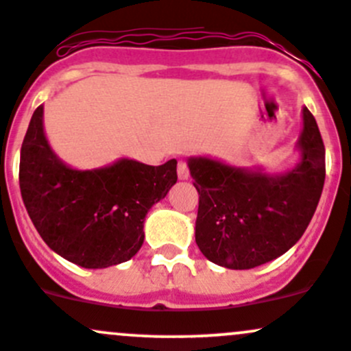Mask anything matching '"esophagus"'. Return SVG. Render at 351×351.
Returning a JSON list of instances; mask_svg holds the SVG:
<instances>
[{
	"mask_svg": "<svg viewBox=\"0 0 351 351\" xmlns=\"http://www.w3.org/2000/svg\"><path fill=\"white\" fill-rule=\"evenodd\" d=\"M178 178L180 180H186L190 176V169H189V162L185 159H180L178 161Z\"/></svg>",
	"mask_w": 351,
	"mask_h": 351,
	"instance_id": "esophagus-1",
	"label": "esophagus"
}]
</instances>
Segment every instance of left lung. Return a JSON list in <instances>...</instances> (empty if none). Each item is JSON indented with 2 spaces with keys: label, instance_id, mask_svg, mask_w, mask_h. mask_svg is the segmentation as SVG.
Segmentation results:
<instances>
[{
  "label": "left lung",
  "instance_id": "8db88e82",
  "mask_svg": "<svg viewBox=\"0 0 351 351\" xmlns=\"http://www.w3.org/2000/svg\"><path fill=\"white\" fill-rule=\"evenodd\" d=\"M302 159L278 176L251 173L207 158L189 161L198 192L195 241L207 260L250 270L289 251L309 226L326 176L316 119L304 108Z\"/></svg>",
  "mask_w": 351,
  "mask_h": 351
}]
</instances>
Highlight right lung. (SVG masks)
Returning a JSON list of instances; mask_svg holds the SVG:
<instances>
[{
	"label": "right lung",
	"mask_w": 351,
	"mask_h": 351,
	"mask_svg": "<svg viewBox=\"0 0 351 351\" xmlns=\"http://www.w3.org/2000/svg\"><path fill=\"white\" fill-rule=\"evenodd\" d=\"M37 107L20 154V190L47 246L83 268L130 260L144 243V217L178 180L176 159L161 166L120 159L91 171L71 169L49 147Z\"/></svg>",
	"instance_id": "obj_1"
}]
</instances>
